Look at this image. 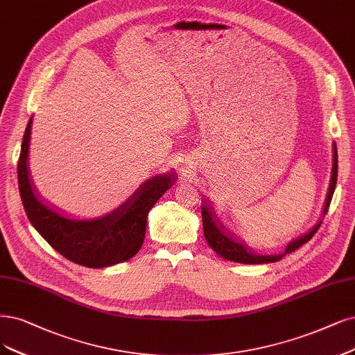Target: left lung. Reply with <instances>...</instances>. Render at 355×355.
Segmentation results:
<instances>
[{
  "label": "left lung",
  "instance_id": "left-lung-1",
  "mask_svg": "<svg viewBox=\"0 0 355 355\" xmlns=\"http://www.w3.org/2000/svg\"><path fill=\"white\" fill-rule=\"evenodd\" d=\"M332 149H334V157H332L334 164H332V173H331V182H329V189H327V193H326V199H324V203L322 207L320 218L306 234L300 235L298 239H294L293 241L288 243L285 247V252H282L279 254H259V253H256L253 248L248 247L244 241L239 240L237 235L231 234L228 231V228H225V225L219 220L212 203L207 199H205V202L202 203L203 232H205V239H206L207 244L211 245L212 250L218 256L224 257L225 260L237 261V263H245V265H260V263H273V261H278L285 254L295 252L298 247L307 243L313 237V235L316 234V231L320 228L323 216L326 215L327 209H329L332 196L335 191L336 177H338V152H336L335 143L332 144Z\"/></svg>",
  "mask_w": 355,
  "mask_h": 355
}]
</instances>
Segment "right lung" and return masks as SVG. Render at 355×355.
<instances>
[{"label":"right lung","mask_w":355,"mask_h":355,"mask_svg":"<svg viewBox=\"0 0 355 355\" xmlns=\"http://www.w3.org/2000/svg\"><path fill=\"white\" fill-rule=\"evenodd\" d=\"M32 118L26 127L17 165L20 198L33 228L73 263L107 268L133 257L146 234L148 214L177 180L175 173L146 180L112 212L95 219H74L39 194L29 168Z\"/></svg>","instance_id":"1"}]
</instances>
